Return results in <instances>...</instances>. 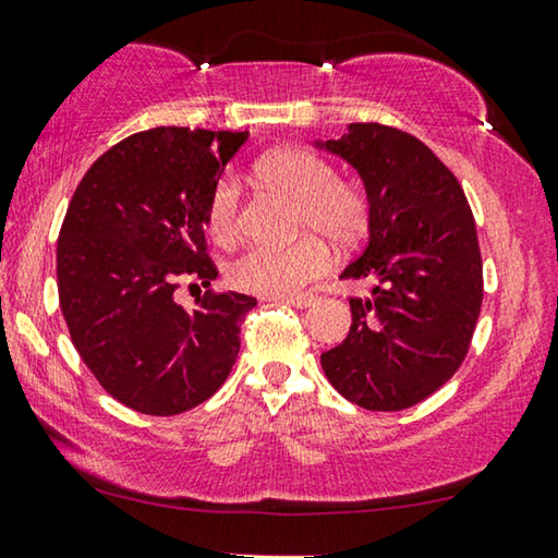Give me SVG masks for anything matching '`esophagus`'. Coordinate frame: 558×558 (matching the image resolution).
<instances>
[{"mask_svg": "<svg viewBox=\"0 0 558 558\" xmlns=\"http://www.w3.org/2000/svg\"><path fill=\"white\" fill-rule=\"evenodd\" d=\"M276 301H280V303H286V305H293V307H311L315 301H318V295H313V293H303V295H288V298H276Z\"/></svg>", "mask_w": 558, "mask_h": 558, "instance_id": "obj_1", "label": "esophagus"}]
</instances>
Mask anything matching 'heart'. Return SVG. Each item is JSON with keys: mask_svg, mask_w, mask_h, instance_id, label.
<instances>
[{"mask_svg": "<svg viewBox=\"0 0 558 558\" xmlns=\"http://www.w3.org/2000/svg\"><path fill=\"white\" fill-rule=\"evenodd\" d=\"M257 178L293 195L301 205L298 232H315L286 247L255 245L228 265V280L243 293L288 298L330 270V251L323 243L348 247L368 228V197L338 180L336 168L307 149H278L257 162ZM207 230L218 243H232L240 230V182L226 172L207 199Z\"/></svg>", "mask_w": 558, "mask_h": 558, "instance_id": "1", "label": "heart"}]
</instances>
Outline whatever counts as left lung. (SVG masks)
<instances>
[{
    "mask_svg": "<svg viewBox=\"0 0 558 558\" xmlns=\"http://www.w3.org/2000/svg\"><path fill=\"white\" fill-rule=\"evenodd\" d=\"M318 145L351 162L368 193V245L340 278L373 282L368 298H351V330L320 365L361 409H411L461 368L476 330L484 265L469 199L403 130L353 122Z\"/></svg>",
    "mask_w": 558,
    "mask_h": 558,
    "instance_id": "1",
    "label": "left lung"
}]
</instances>
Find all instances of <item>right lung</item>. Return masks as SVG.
Instances as JSON below:
<instances>
[{
	"label": "right lung",
	"instance_id": "1",
	"mask_svg": "<svg viewBox=\"0 0 558 558\" xmlns=\"http://www.w3.org/2000/svg\"><path fill=\"white\" fill-rule=\"evenodd\" d=\"M247 132L155 128L97 157L74 190L57 240V290L80 359L114 401L178 415L226 384L240 323L257 305L243 293L174 290L218 278L207 255V199Z\"/></svg>",
	"mask_w": 558,
	"mask_h": 558
}]
</instances>
